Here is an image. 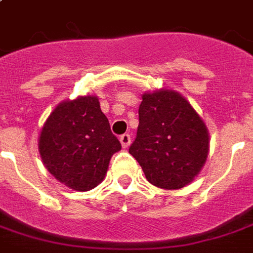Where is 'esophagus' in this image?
I'll use <instances>...</instances> for the list:
<instances>
[{"instance_id": "34e87169", "label": "esophagus", "mask_w": 253, "mask_h": 253, "mask_svg": "<svg viewBox=\"0 0 253 253\" xmlns=\"http://www.w3.org/2000/svg\"><path fill=\"white\" fill-rule=\"evenodd\" d=\"M119 140H121V144H122V147L123 148H127V147H128V146H130V143H131L130 134L121 135V138H119Z\"/></svg>"}]
</instances>
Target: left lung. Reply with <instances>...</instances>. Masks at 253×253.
<instances>
[{
	"mask_svg": "<svg viewBox=\"0 0 253 253\" xmlns=\"http://www.w3.org/2000/svg\"><path fill=\"white\" fill-rule=\"evenodd\" d=\"M208 150L207 126L184 96L167 88L144 92L128 152L148 182L165 190L183 188L200 172Z\"/></svg>",
	"mask_w": 253,
	"mask_h": 253,
	"instance_id": "1",
	"label": "left lung"
}]
</instances>
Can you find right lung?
I'll return each instance as SVG.
<instances>
[{"mask_svg":"<svg viewBox=\"0 0 253 253\" xmlns=\"http://www.w3.org/2000/svg\"><path fill=\"white\" fill-rule=\"evenodd\" d=\"M121 148L94 95L59 103L46 119L38 139L46 169L75 191L92 190L102 183L110 159Z\"/></svg>","mask_w":253,"mask_h":253,"instance_id":"right-lung-1","label":"right lung"}]
</instances>
